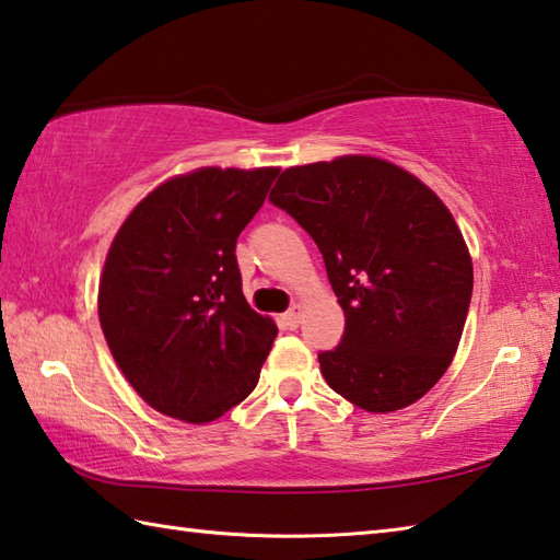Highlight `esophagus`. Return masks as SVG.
Wrapping results in <instances>:
<instances>
[{
	"mask_svg": "<svg viewBox=\"0 0 560 560\" xmlns=\"http://www.w3.org/2000/svg\"><path fill=\"white\" fill-rule=\"evenodd\" d=\"M301 313H303V308L299 306V303H293V306L281 315V323H283V328H289V330H296L299 328V323H301Z\"/></svg>",
	"mask_w": 560,
	"mask_h": 560,
	"instance_id": "34e87169",
	"label": "esophagus"
}]
</instances>
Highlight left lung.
Listing matches in <instances>:
<instances>
[{
	"mask_svg": "<svg viewBox=\"0 0 560 560\" xmlns=\"http://www.w3.org/2000/svg\"><path fill=\"white\" fill-rule=\"evenodd\" d=\"M269 200L318 245L345 311L340 345L318 354L330 389L374 413L421 399L448 370L472 296L451 210L372 156L287 168Z\"/></svg>",
	"mask_w": 560,
	"mask_h": 560,
	"instance_id": "obj_1",
	"label": "left lung"
}]
</instances>
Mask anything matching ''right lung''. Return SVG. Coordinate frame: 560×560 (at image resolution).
Listing matches in <instances>:
<instances>
[{
	"mask_svg": "<svg viewBox=\"0 0 560 560\" xmlns=\"http://www.w3.org/2000/svg\"><path fill=\"white\" fill-rule=\"evenodd\" d=\"M279 168H200L131 210L100 281V325L156 411L208 423L247 399L277 338L242 293L237 237Z\"/></svg>",
	"mask_w": 560,
	"mask_h": 560,
	"instance_id": "add662e5",
	"label": "right lung"
}]
</instances>
